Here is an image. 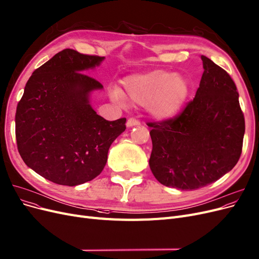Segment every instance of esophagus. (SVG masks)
Masks as SVG:
<instances>
[{
    "label": "esophagus",
    "instance_id": "esophagus-1",
    "mask_svg": "<svg viewBox=\"0 0 259 259\" xmlns=\"http://www.w3.org/2000/svg\"><path fill=\"white\" fill-rule=\"evenodd\" d=\"M140 124V122L138 121V120H136V119H134V118H131V119H128L127 120V122H126V126L127 127H133V126H138Z\"/></svg>",
    "mask_w": 259,
    "mask_h": 259
}]
</instances>
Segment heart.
Segmentation results:
<instances>
[{
  "mask_svg": "<svg viewBox=\"0 0 259 259\" xmlns=\"http://www.w3.org/2000/svg\"><path fill=\"white\" fill-rule=\"evenodd\" d=\"M123 94L113 89L111 96L122 102L123 95L138 106H147L148 111L159 120L171 119L179 113L190 93V82L181 75L166 69H153L133 74L122 80Z\"/></svg>",
  "mask_w": 259,
  "mask_h": 259,
  "instance_id": "1",
  "label": "heart"
}]
</instances>
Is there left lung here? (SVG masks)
I'll return each instance as SVG.
<instances>
[{"instance_id":"8db88e82","label":"left lung","mask_w":259,"mask_h":259,"mask_svg":"<svg viewBox=\"0 0 259 259\" xmlns=\"http://www.w3.org/2000/svg\"><path fill=\"white\" fill-rule=\"evenodd\" d=\"M203 74L194 100L174 119L150 122L149 165L156 180L197 190L230 171L242 152L245 123L239 93L226 70L201 56Z\"/></svg>"}]
</instances>
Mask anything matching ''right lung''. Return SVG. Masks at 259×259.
Wrapping results in <instances>:
<instances>
[{
    "label": "right lung",
    "instance_id": "1",
    "mask_svg": "<svg viewBox=\"0 0 259 259\" xmlns=\"http://www.w3.org/2000/svg\"><path fill=\"white\" fill-rule=\"evenodd\" d=\"M64 49L35 69L16 111V139L26 166L53 183L75 186L93 180L106 165L126 119L107 121L90 104L103 85L82 74L104 61Z\"/></svg>",
    "mask_w": 259,
    "mask_h": 259
}]
</instances>
